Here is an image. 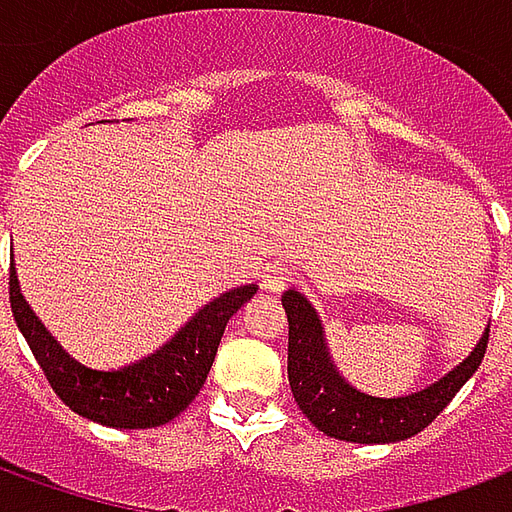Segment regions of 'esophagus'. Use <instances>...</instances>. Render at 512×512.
Here are the masks:
<instances>
[{
  "label": "esophagus",
  "mask_w": 512,
  "mask_h": 512,
  "mask_svg": "<svg viewBox=\"0 0 512 512\" xmlns=\"http://www.w3.org/2000/svg\"><path fill=\"white\" fill-rule=\"evenodd\" d=\"M263 282H266L268 290H274V293H279V290L290 288L293 282H296V274L290 271L288 266H271L266 271V277H263Z\"/></svg>",
  "instance_id": "esophagus-1"
}]
</instances>
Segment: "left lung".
Listing matches in <instances>:
<instances>
[{
    "label": "left lung",
    "instance_id": "obj_1",
    "mask_svg": "<svg viewBox=\"0 0 512 512\" xmlns=\"http://www.w3.org/2000/svg\"><path fill=\"white\" fill-rule=\"evenodd\" d=\"M282 307L288 312V381L293 397L315 428L340 441L389 444L411 439L447 408L455 392L480 367L488 348L485 332L472 356L428 389L389 400L370 397L356 392L354 386H348L334 373L321 323L307 299L296 290H288L282 296Z\"/></svg>",
    "mask_w": 512,
    "mask_h": 512
}]
</instances>
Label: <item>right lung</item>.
I'll return each instance as SVG.
<instances>
[{"instance_id": "obj_1", "label": "right lung", "mask_w": 512, "mask_h": 512, "mask_svg": "<svg viewBox=\"0 0 512 512\" xmlns=\"http://www.w3.org/2000/svg\"><path fill=\"white\" fill-rule=\"evenodd\" d=\"M7 290L18 329L62 403L93 422L126 430L167 425L189 408L208 378L224 326L257 293L255 285L224 293L222 299L197 312L194 321L186 323L161 351L115 373H101L73 362L46 332L21 296L13 266Z\"/></svg>"}]
</instances>
